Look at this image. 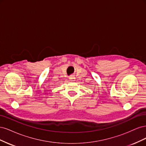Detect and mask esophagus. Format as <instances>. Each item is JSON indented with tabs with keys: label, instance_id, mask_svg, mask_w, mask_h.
Here are the masks:
<instances>
[{
	"label": "esophagus",
	"instance_id": "esophagus-1",
	"mask_svg": "<svg viewBox=\"0 0 146 146\" xmlns=\"http://www.w3.org/2000/svg\"><path fill=\"white\" fill-rule=\"evenodd\" d=\"M69 78L71 82H74L76 80V77H75V76H73V75H71V76L69 77Z\"/></svg>",
	"mask_w": 146,
	"mask_h": 146
}]
</instances>
